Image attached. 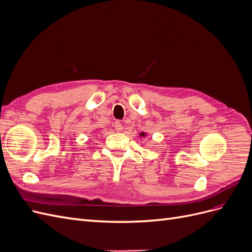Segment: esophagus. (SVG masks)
I'll return each instance as SVG.
<instances>
[{"label": "esophagus", "mask_w": 252, "mask_h": 252, "mask_svg": "<svg viewBox=\"0 0 252 252\" xmlns=\"http://www.w3.org/2000/svg\"><path fill=\"white\" fill-rule=\"evenodd\" d=\"M114 129H116V131H118V132H121L122 130H123V125H122L121 122L118 121L114 123Z\"/></svg>", "instance_id": "1"}]
</instances>
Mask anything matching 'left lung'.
Returning a JSON list of instances; mask_svg holds the SVG:
<instances>
[{"label":"left lung","instance_id":"1","mask_svg":"<svg viewBox=\"0 0 252 252\" xmlns=\"http://www.w3.org/2000/svg\"><path fill=\"white\" fill-rule=\"evenodd\" d=\"M140 135H141V136H144V138H145V136L147 135V133H145V132H141V133H140Z\"/></svg>","mask_w":252,"mask_h":252}]
</instances>
